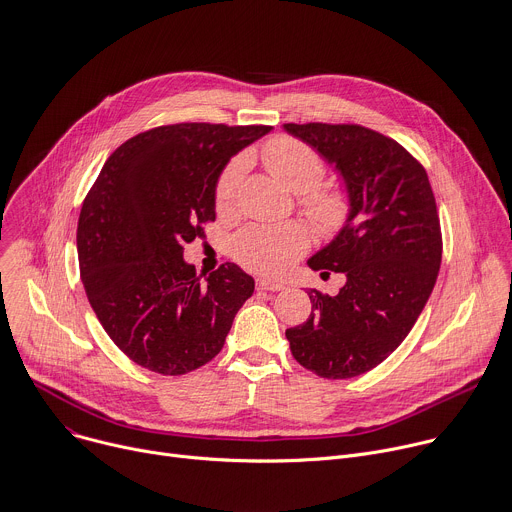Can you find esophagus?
Masks as SVG:
<instances>
[{
	"mask_svg": "<svg viewBox=\"0 0 512 512\" xmlns=\"http://www.w3.org/2000/svg\"><path fill=\"white\" fill-rule=\"evenodd\" d=\"M255 286L257 290H265V292H280L286 288L282 282H273V280H267V277H257Z\"/></svg>",
	"mask_w": 512,
	"mask_h": 512,
	"instance_id": "esophagus-1",
	"label": "esophagus"
}]
</instances>
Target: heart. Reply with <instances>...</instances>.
I'll return each instance as SVG.
<instances>
[{
    "instance_id": "b5f03b06",
    "label": "heart",
    "mask_w": 512,
    "mask_h": 512,
    "mask_svg": "<svg viewBox=\"0 0 512 512\" xmlns=\"http://www.w3.org/2000/svg\"><path fill=\"white\" fill-rule=\"evenodd\" d=\"M261 161L277 181H282L290 192L300 194L302 212L322 235H337L349 224L351 198L339 185H320L327 165L310 145L294 136H275L263 145ZM245 169L247 159L235 157L220 171L214 185V208L218 214L235 210ZM306 249L308 232L298 222L255 224L232 241V257L245 269L263 275L286 271Z\"/></svg>"
}]
</instances>
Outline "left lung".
Masks as SVG:
<instances>
[{"label":"left lung","mask_w":512,"mask_h":512,"mask_svg":"<svg viewBox=\"0 0 512 512\" xmlns=\"http://www.w3.org/2000/svg\"><path fill=\"white\" fill-rule=\"evenodd\" d=\"M341 171L349 224L308 265L345 273L337 296L310 290L312 312L286 331L294 359L316 376L347 380L380 365L423 312L443 239L425 167L394 138L359 124H284Z\"/></svg>","instance_id":"1"}]
</instances>
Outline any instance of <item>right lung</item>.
Segmentation results:
<instances>
[{"mask_svg": "<svg viewBox=\"0 0 512 512\" xmlns=\"http://www.w3.org/2000/svg\"><path fill=\"white\" fill-rule=\"evenodd\" d=\"M271 126L181 122L122 143L87 192L77 222L81 282L104 331L136 365L183 376L224 347L253 277L222 263L204 280L185 243L216 220L226 161Z\"/></svg>", "mask_w": 512, "mask_h": 512, "instance_id": "1", "label": "right lung"}]
</instances>
